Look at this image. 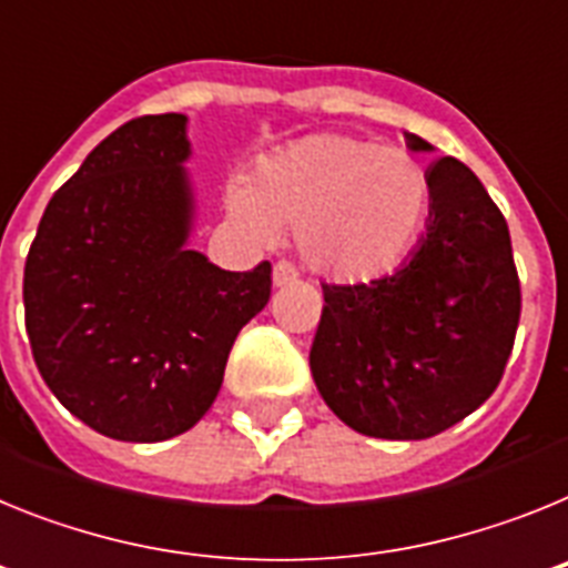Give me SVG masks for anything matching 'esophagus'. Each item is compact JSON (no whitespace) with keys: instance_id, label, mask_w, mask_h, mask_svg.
Masks as SVG:
<instances>
[{"instance_id":"obj_1","label":"esophagus","mask_w":568,"mask_h":568,"mask_svg":"<svg viewBox=\"0 0 568 568\" xmlns=\"http://www.w3.org/2000/svg\"><path fill=\"white\" fill-rule=\"evenodd\" d=\"M295 278H298V270H295L290 261H278V264L273 267V284H275V287L293 284Z\"/></svg>"}]
</instances>
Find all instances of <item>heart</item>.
I'll return each mask as SVG.
<instances>
[{
    "mask_svg": "<svg viewBox=\"0 0 568 568\" xmlns=\"http://www.w3.org/2000/svg\"><path fill=\"white\" fill-rule=\"evenodd\" d=\"M227 210L258 241L273 239L275 224L298 227V250L315 273L373 281L413 250L429 210V175L406 150L315 133L264 155L250 187H230Z\"/></svg>",
    "mask_w": 568,
    "mask_h": 568,
    "instance_id": "b5f03b06",
    "label": "heart"
}]
</instances>
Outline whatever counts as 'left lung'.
I'll list each match as a JSON object with an SVG mask.
<instances>
[{
  "label": "left lung",
  "mask_w": 568,
  "mask_h": 568,
  "mask_svg": "<svg viewBox=\"0 0 568 568\" xmlns=\"http://www.w3.org/2000/svg\"><path fill=\"white\" fill-rule=\"evenodd\" d=\"M413 150H429L406 133ZM413 258L358 284H321L310 349L321 398L355 433L420 440L475 413L504 378L520 321L509 227L478 175L444 155Z\"/></svg>",
  "instance_id": "1"
}]
</instances>
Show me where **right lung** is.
I'll return each mask as SVG.
<instances>
[{
    "label": "right lung",
    "mask_w": 568,
    "mask_h": 568,
    "mask_svg": "<svg viewBox=\"0 0 568 568\" xmlns=\"http://www.w3.org/2000/svg\"><path fill=\"white\" fill-rule=\"evenodd\" d=\"M182 113L139 115L53 193L24 261V329L68 413L115 440L187 433L222 389L239 329L270 301V261L230 273L184 247Z\"/></svg>",
    "instance_id": "obj_1"
}]
</instances>
